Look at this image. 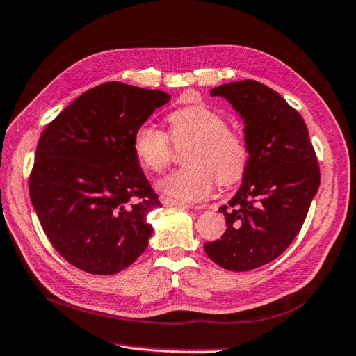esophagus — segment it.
<instances>
[{"mask_svg":"<svg viewBox=\"0 0 356 356\" xmlns=\"http://www.w3.org/2000/svg\"><path fill=\"white\" fill-rule=\"evenodd\" d=\"M163 204L165 206H177V208H188V209H203L204 206H191L184 202L179 200H172V198H163Z\"/></svg>","mask_w":356,"mask_h":356,"instance_id":"34e87169","label":"esophagus"}]
</instances>
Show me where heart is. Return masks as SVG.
Returning a JSON list of instances; mask_svg holds the SVG:
<instances>
[{"mask_svg": "<svg viewBox=\"0 0 356 356\" xmlns=\"http://www.w3.org/2000/svg\"><path fill=\"white\" fill-rule=\"evenodd\" d=\"M170 135L176 145L191 144L185 162L189 167L172 171L158 181V189L179 202H198L208 195L216 176L221 185L243 177L249 163V147L241 134L229 129L221 113L206 106H189L170 113ZM134 152L150 171H162L171 161L168 135L150 122L134 134Z\"/></svg>", "mask_w": 356, "mask_h": 356, "instance_id": "1", "label": "heart"}]
</instances>
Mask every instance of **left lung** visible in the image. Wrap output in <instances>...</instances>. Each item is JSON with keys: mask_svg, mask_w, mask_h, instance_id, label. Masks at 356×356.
<instances>
[{"mask_svg": "<svg viewBox=\"0 0 356 356\" xmlns=\"http://www.w3.org/2000/svg\"><path fill=\"white\" fill-rule=\"evenodd\" d=\"M211 95L243 120L249 163L236 194L220 208L226 232L204 252L221 268L249 271L276 259L299 234L320 186L317 156L300 113L271 88L232 81Z\"/></svg>", "mask_w": 356, "mask_h": 356, "instance_id": "1", "label": "left lung"}]
</instances>
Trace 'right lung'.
Masks as SVG:
<instances>
[{"label": "right lung", "instance_id": "1", "mask_svg": "<svg viewBox=\"0 0 356 356\" xmlns=\"http://www.w3.org/2000/svg\"><path fill=\"white\" fill-rule=\"evenodd\" d=\"M170 98L107 81L81 94L40 135L30 198L49 243L71 266L115 275L147 249V216L161 202L138 163L134 134Z\"/></svg>", "mask_w": 356, "mask_h": 356}]
</instances>
